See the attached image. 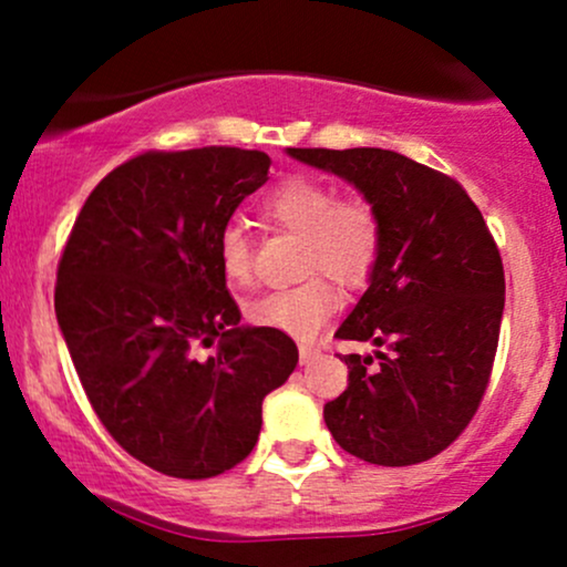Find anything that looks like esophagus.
Wrapping results in <instances>:
<instances>
[{
    "label": "esophagus",
    "mask_w": 567,
    "mask_h": 567,
    "mask_svg": "<svg viewBox=\"0 0 567 567\" xmlns=\"http://www.w3.org/2000/svg\"><path fill=\"white\" fill-rule=\"evenodd\" d=\"M317 354H320V349L311 347V343H301V347H298V357H301V365H309V362L315 360Z\"/></svg>",
    "instance_id": "34e87169"
}]
</instances>
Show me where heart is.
<instances>
[{
	"mask_svg": "<svg viewBox=\"0 0 567 567\" xmlns=\"http://www.w3.org/2000/svg\"><path fill=\"white\" fill-rule=\"evenodd\" d=\"M264 216L282 229L303 234L301 271L315 275L296 288H279L247 306L250 322L279 333L311 338L320 333L338 306L336 285L360 288L373 275L381 256V216L365 197H338L336 186L309 175H290L269 188L261 202ZM218 266L231 282H247L252 252L239 224L218 234Z\"/></svg>",
	"mask_w": 567,
	"mask_h": 567,
	"instance_id": "1",
	"label": "heart"
}]
</instances>
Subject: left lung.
I'll return each instance as SVG.
<instances>
[{
    "label": "left lung",
    "mask_w": 567,
    "mask_h": 567,
    "mask_svg": "<svg viewBox=\"0 0 567 567\" xmlns=\"http://www.w3.org/2000/svg\"><path fill=\"white\" fill-rule=\"evenodd\" d=\"M288 154L349 181L381 216L379 264L336 336L383 349L343 357L349 386L324 424L368 464L434 458L470 426L496 360L504 264L483 213L451 175L386 148Z\"/></svg>",
    "instance_id": "obj_1"
}]
</instances>
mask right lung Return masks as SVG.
<instances>
[{
    "instance_id": "right-lung-1",
    "label": "right lung",
    "mask_w": 567,
    "mask_h": 567,
    "mask_svg": "<svg viewBox=\"0 0 567 567\" xmlns=\"http://www.w3.org/2000/svg\"><path fill=\"white\" fill-rule=\"evenodd\" d=\"M269 165L234 146L138 154L93 188L58 264V324L90 405L167 477L245 461L264 396L296 370L290 336L239 324L218 266L220 229Z\"/></svg>"
}]
</instances>
